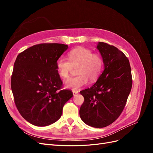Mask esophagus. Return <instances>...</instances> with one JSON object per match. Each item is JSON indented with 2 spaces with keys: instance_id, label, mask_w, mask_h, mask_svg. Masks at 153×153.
<instances>
[{
  "instance_id": "1",
  "label": "esophagus",
  "mask_w": 153,
  "mask_h": 153,
  "mask_svg": "<svg viewBox=\"0 0 153 153\" xmlns=\"http://www.w3.org/2000/svg\"><path fill=\"white\" fill-rule=\"evenodd\" d=\"M73 93L74 96H76L78 93V91H75V90H73Z\"/></svg>"
}]
</instances>
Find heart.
<instances>
[{
    "mask_svg": "<svg viewBox=\"0 0 153 153\" xmlns=\"http://www.w3.org/2000/svg\"><path fill=\"white\" fill-rule=\"evenodd\" d=\"M77 66L78 75L66 82L67 87L73 90L87 85L89 79L91 81L98 79L103 71L104 62L100 54L84 47L73 49L68 53V59L61 57L56 62L57 71L63 79L68 78L73 67Z\"/></svg>",
    "mask_w": 153,
    "mask_h": 153,
    "instance_id": "heart-1",
    "label": "heart"
}]
</instances>
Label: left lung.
I'll list each match as a JSON object with an SVG mask.
<instances>
[{
  "mask_svg": "<svg viewBox=\"0 0 153 153\" xmlns=\"http://www.w3.org/2000/svg\"><path fill=\"white\" fill-rule=\"evenodd\" d=\"M97 48L103 57L105 69L95 84L81 91L84 101L80 116L86 124L104 128L116 120L126 105L132 87L128 59L113 45L100 42Z\"/></svg>",
  "mask_w": 153,
  "mask_h": 153,
  "instance_id": "left-lung-1",
  "label": "left lung"
}]
</instances>
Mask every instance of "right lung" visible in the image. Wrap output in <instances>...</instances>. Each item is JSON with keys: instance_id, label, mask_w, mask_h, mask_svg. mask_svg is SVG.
Masks as SVG:
<instances>
[{"instance_id": "obj_1", "label": "right lung", "mask_w": 153, "mask_h": 153, "mask_svg": "<svg viewBox=\"0 0 153 153\" xmlns=\"http://www.w3.org/2000/svg\"><path fill=\"white\" fill-rule=\"evenodd\" d=\"M68 45H35L18 55L11 86L14 101L22 116L30 124L45 126L61 117L62 108L73 92L63 89L56 62Z\"/></svg>"}]
</instances>
